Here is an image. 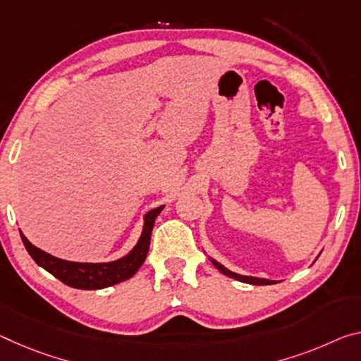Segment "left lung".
<instances>
[{"label":"left lung","instance_id":"left-lung-1","mask_svg":"<svg viewBox=\"0 0 361 361\" xmlns=\"http://www.w3.org/2000/svg\"><path fill=\"white\" fill-rule=\"evenodd\" d=\"M210 262L214 263V267L219 270L220 273L226 274V276H230L233 279H238V281L241 283H247V284H254V286H267V284H274L273 281H270V279H265V278H255V276H244V274H239V273H234L231 270H228L226 267H223L220 262H216L215 259H212V257H209Z\"/></svg>","mask_w":361,"mask_h":361}]
</instances>
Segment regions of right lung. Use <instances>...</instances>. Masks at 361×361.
<instances>
[{
  "label": "right lung",
  "instance_id": "right-lung-1",
  "mask_svg": "<svg viewBox=\"0 0 361 361\" xmlns=\"http://www.w3.org/2000/svg\"><path fill=\"white\" fill-rule=\"evenodd\" d=\"M164 210V205L156 207L147 212L142 216V230L138 238V241L133 245L127 255L120 257L117 260L112 262H101V263H83V262H68L57 259V257L51 255L44 250L38 249L33 245L20 231L22 243H24L27 252L30 254L33 260L38 263L48 273L56 276L59 281H62L71 288L75 289H85V290H96L104 289L109 286L118 284L133 276V274L140 270V267L145 263L147 250H149L151 244V233L154 228V223L159 216L160 212Z\"/></svg>",
  "mask_w": 361,
  "mask_h": 361
}]
</instances>
